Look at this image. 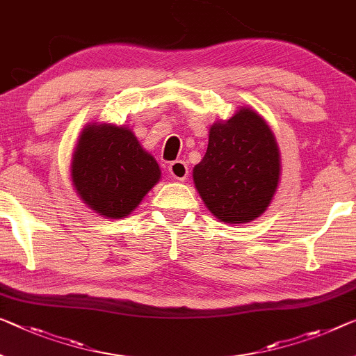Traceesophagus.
<instances>
[{"label":"esophagus","mask_w":356,"mask_h":356,"mask_svg":"<svg viewBox=\"0 0 356 356\" xmlns=\"http://www.w3.org/2000/svg\"><path fill=\"white\" fill-rule=\"evenodd\" d=\"M168 172H170L172 177L175 179H179V181H184L186 178H188V165H186V162L183 161H175L172 162L170 165H168Z\"/></svg>","instance_id":"obj_1"}]
</instances>
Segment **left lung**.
Returning <instances> with one entry per match:
<instances>
[{"mask_svg":"<svg viewBox=\"0 0 356 356\" xmlns=\"http://www.w3.org/2000/svg\"><path fill=\"white\" fill-rule=\"evenodd\" d=\"M282 162L275 135L256 109L240 106L213 122L207 152L193 170L197 193L221 222L256 220L270 205Z\"/></svg>","mask_w":356,"mask_h":356,"instance_id":"left-lung-1","label":"left lung"}]
</instances>
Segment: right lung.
<instances>
[{"mask_svg": "<svg viewBox=\"0 0 356 356\" xmlns=\"http://www.w3.org/2000/svg\"><path fill=\"white\" fill-rule=\"evenodd\" d=\"M71 181L83 204L108 220H122L159 183V163L132 129L87 124L71 157Z\"/></svg>", "mask_w": 356, "mask_h": 356, "instance_id": "obj_1", "label": "right lung"}]
</instances>
